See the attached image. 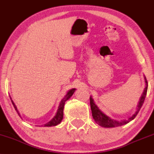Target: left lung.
<instances>
[{
    "instance_id": "8db88e82",
    "label": "left lung",
    "mask_w": 154,
    "mask_h": 154,
    "mask_svg": "<svg viewBox=\"0 0 154 154\" xmlns=\"http://www.w3.org/2000/svg\"><path fill=\"white\" fill-rule=\"evenodd\" d=\"M144 79H145V88L144 90H143L142 94L139 98V102H138V104L136 107V110H135L134 113L132 115V116L129 117L127 119H122L121 121H118L116 120V119H111V118H109V116H107L102 111L100 110V109H99L98 107V106L95 104V102L92 96H90V100L91 110H92L93 119H94L96 123H97L99 126L104 128H114V127L123 126V125L129 123L130 121L132 120V119H134L135 117L137 116V113H139L140 108H141L143 104L144 103L146 94H147L148 83L145 75H144Z\"/></svg>"
}]
</instances>
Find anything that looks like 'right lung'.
Instances as JSON below:
<instances>
[{
	"instance_id": "right-lung-1",
	"label": "right lung",
	"mask_w": 154,
	"mask_h": 154,
	"mask_svg": "<svg viewBox=\"0 0 154 154\" xmlns=\"http://www.w3.org/2000/svg\"><path fill=\"white\" fill-rule=\"evenodd\" d=\"M75 90H76V89H75V88H72V89H71L70 90L68 91L67 93L66 94V95L64 96V97L62 98L60 102L59 106H58V110H57L56 113V115H55V116H54V118H52L50 121L48 122V123H46L45 124L41 125V126H44V127L55 126H57V125L60 123V122L62 120V119H63V115H64L63 111H64V106L65 102H66V100H69V99L71 97V96H72V94H74V92H75ZM10 98H11V97H10ZM11 102H12L13 105H14V108L15 109V111H17V113H18V115H19V116L21 118L20 112L18 111L17 106H16V105H15V103H14V101L12 100L11 98Z\"/></svg>"
}]
</instances>
